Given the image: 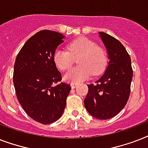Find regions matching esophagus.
<instances>
[{"label": "esophagus", "mask_w": 148, "mask_h": 148, "mask_svg": "<svg viewBox=\"0 0 148 148\" xmlns=\"http://www.w3.org/2000/svg\"><path fill=\"white\" fill-rule=\"evenodd\" d=\"M77 86V84H75V83L71 84V88H75Z\"/></svg>", "instance_id": "obj_1"}]
</instances>
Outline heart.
Segmentation results:
<instances>
[{
  "label": "heart",
  "instance_id": "heart-1",
  "mask_svg": "<svg viewBox=\"0 0 148 148\" xmlns=\"http://www.w3.org/2000/svg\"><path fill=\"white\" fill-rule=\"evenodd\" d=\"M67 51L57 49L53 60L56 67L61 71L69 70L78 58L79 67L72 68L64 74V79L71 83L82 82L93 74L98 75L104 71L108 63L105 51L93 40L86 38H79L67 45Z\"/></svg>",
  "mask_w": 148,
  "mask_h": 148
}]
</instances>
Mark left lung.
Here are the masks:
<instances>
[{
    "mask_svg": "<svg viewBox=\"0 0 148 148\" xmlns=\"http://www.w3.org/2000/svg\"><path fill=\"white\" fill-rule=\"evenodd\" d=\"M99 34L108 51L109 63L104 74L95 84L88 85L84 106L91 116L106 120L116 116L126 105L133 70L124 45L108 34L99 32Z\"/></svg>",
    "mask_w": 148,
    "mask_h": 148,
    "instance_id": "left-lung-1",
    "label": "left lung"
}]
</instances>
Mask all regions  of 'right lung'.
Returning <instances> with one entry per match:
<instances>
[{
	"label": "right lung",
	"mask_w": 148,
	"mask_h": 148,
	"mask_svg": "<svg viewBox=\"0 0 148 148\" xmlns=\"http://www.w3.org/2000/svg\"><path fill=\"white\" fill-rule=\"evenodd\" d=\"M65 37L52 31H40L30 38L17 54L13 81L17 100L29 117L43 124L58 121L64 110L71 90L61 81L53 56Z\"/></svg>",
	"instance_id": "right-lung-1"
}]
</instances>
